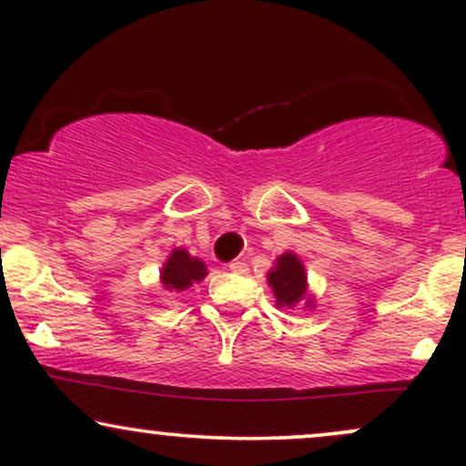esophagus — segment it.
I'll return each instance as SVG.
<instances>
[{"mask_svg": "<svg viewBox=\"0 0 466 466\" xmlns=\"http://www.w3.org/2000/svg\"><path fill=\"white\" fill-rule=\"evenodd\" d=\"M229 271H234V274H249V265L245 263V260H234V263H229Z\"/></svg>", "mask_w": 466, "mask_h": 466, "instance_id": "1", "label": "esophagus"}]
</instances>
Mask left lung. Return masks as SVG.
I'll return each instance as SVG.
<instances>
[{"mask_svg": "<svg viewBox=\"0 0 466 466\" xmlns=\"http://www.w3.org/2000/svg\"><path fill=\"white\" fill-rule=\"evenodd\" d=\"M267 285L274 291L276 304L280 309H293L298 304L315 307L311 291H309L307 269L296 251H285L282 256H278L274 267L267 274Z\"/></svg>", "mask_w": 466, "mask_h": 466, "instance_id": "left-lung-1", "label": "left lung"}]
</instances>
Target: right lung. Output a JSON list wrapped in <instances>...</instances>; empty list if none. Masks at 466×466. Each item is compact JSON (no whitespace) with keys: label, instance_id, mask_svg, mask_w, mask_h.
<instances>
[{"label":"right lung","instance_id":"1","mask_svg":"<svg viewBox=\"0 0 466 466\" xmlns=\"http://www.w3.org/2000/svg\"><path fill=\"white\" fill-rule=\"evenodd\" d=\"M208 276V267L201 258L190 256L188 249L175 248L159 271V282L166 291H186Z\"/></svg>","mask_w":466,"mask_h":466}]
</instances>
